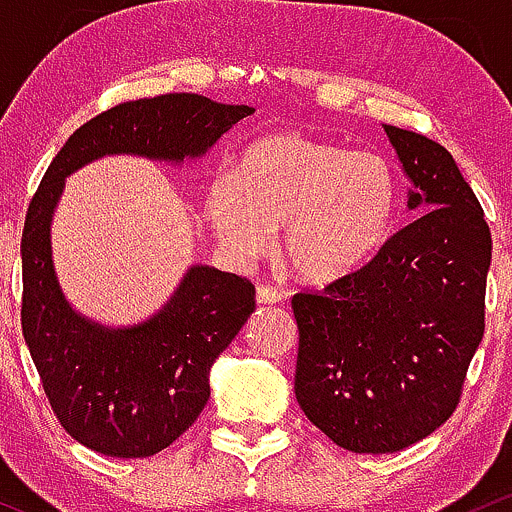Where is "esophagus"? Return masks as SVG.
<instances>
[{
    "label": "esophagus",
    "mask_w": 512,
    "mask_h": 512,
    "mask_svg": "<svg viewBox=\"0 0 512 512\" xmlns=\"http://www.w3.org/2000/svg\"><path fill=\"white\" fill-rule=\"evenodd\" d=\"M283 292L278 290V287H271V285H258L256 287V300L258 304H278L283 302Z\"/></svg>",
    "instance_id": "1"
}]
</instances>
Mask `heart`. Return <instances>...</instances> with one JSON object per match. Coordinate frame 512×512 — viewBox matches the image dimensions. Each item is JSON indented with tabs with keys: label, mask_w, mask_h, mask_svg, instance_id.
<instances>
[{
	"label": "heart",
	"mask_w": 512,
	"mask_h": 512,
	"mask_svg": "<svg viewBox=\"0 0 512 512\" xmlns=\"http://www.w3.org/2000/svg\"><path fill=\"white\" fill-rule=\"evenodd\" d=\"M399 181L375 152H348L300 132H271L215 176L205 217L239 261L266 254L283 227V256L309 283H331L367 261L392 227Z\"/></svg>",
	"instance_id": "obj_1"
}]
</instances>
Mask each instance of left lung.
I'll list each match as a JSON object with an SVG mask.
<instances>
[{"label": "left lung", "instance_id": "8db88e82", "mask_svg": "<svg viewBox=\"0 0 512 512\" xmlns=\"http://www.w3.org/2000/svg\"><path fill=\"white\" fill-rule=\"evenodd\" d=\"M413 183L409 210L358 271L292 297L304 416L350 452H396L457 409L484 338L491 232L455 159L418 132L384 125Z\"/></svg>", "mask_w": 512, "mask_h": 512}]
</instances>
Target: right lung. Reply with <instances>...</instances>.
I'll return each instance as SVG.
<instances>
[{"instance_id": "obj_1", "label": "right lung", "mask_w": 512, "mask_h": 512, "mask_svg": "<svg viewBox=\"0 0 512 512\" xmlns=\"http://www.w3.org/2000/svg\"><path fill=\"white\" fill-rule=\"evenodd\" d=\"M251 113L200 94L120 103L72 132L28 205L21 329L57 421L89 450L152 457L186 433L210 399L212 363L256 309V290L241 275L191 266L142 324L111 329L82 317L62 295L50 249L65 179L106 154L198 159Z\"/></svg>"}]
</instances>
